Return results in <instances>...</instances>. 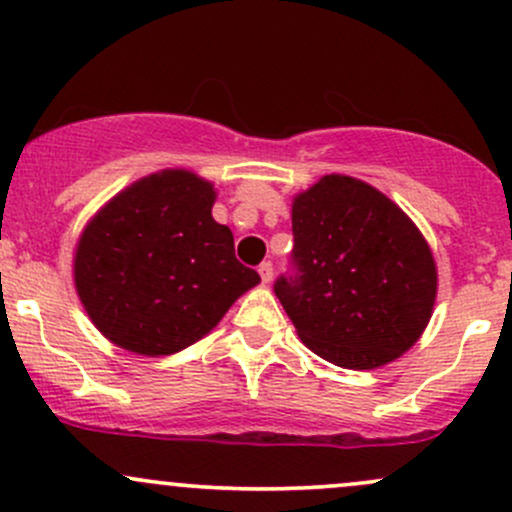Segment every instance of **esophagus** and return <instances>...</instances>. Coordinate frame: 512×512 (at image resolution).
Listing matches in <instances>:
<instances>
[{
    "label": "esophagus",
    "mask_w": 512,
    "mask_h": 512,
    "mask_svg": "<svg viewBox=\"0 0 512 512\" xmlns=\"http://www.w3.org/2000/svg\"><path fill=\"white\" fill-rule=\"evenodd\" d=\"M257 272H260V276H262V284H269V281L274 279V267H272V262H262Z\"/></svg>",
    "instance_id": "obj_1"
}]
</instances>
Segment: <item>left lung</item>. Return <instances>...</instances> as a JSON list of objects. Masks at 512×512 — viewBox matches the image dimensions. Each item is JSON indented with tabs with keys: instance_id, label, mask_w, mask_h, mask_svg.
<instances>
[{
	"instance_id": "obj_1",
	"label": "left lung",
	"mask_w": 512,
	"mask_h": 512,
	"mask_svg": "<svg viewBox=\"0 0 512 512\" xmlns=\"http://www.w3.org/2000/svg\"><path fill=\"white\" fill-rule=\"evenodd\" d=\"M293 274L274 293L298 337L334 366L370 370L416 344L431 320L438 272L402 209L349 175L293 197Z\"/></svg>"
}]
</instances>
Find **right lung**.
<instances>
[{
  "instance_id": "1",
  "label": "right lung",
  "mask_w": 512,
  "mask_h": 512,
  "mask_svg": "<svg viewBox=\"0 0 512 512\" xmlns=\"http://www.w3.org/2000/svg\"><path fill=\"white\" fill-rule=\"evenodd\" d=\"M214 185L161 170L125 187L86 223L74 284L93 325L122 349L170 356L209 334L260 274L214 221Z\"/></svg>"
}]
</instances>
